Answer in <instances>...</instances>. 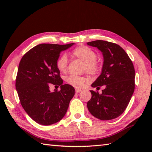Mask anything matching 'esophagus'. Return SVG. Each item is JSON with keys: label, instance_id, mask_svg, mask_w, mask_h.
<instances>
[{"label": "esophagus", "instance_id": "obj_1", "mask_svg": "<svg viewBox=\"0 0 152 152\" xmlns=\"http://www.w3.org/2000/svg\"><path fill=\"white\" fill-rule=\"evenodd\" d=\"M81 91H82L81 89H76V93H80Z\"/></svg>", "mask_w": 152, "mask_h": 152}]
</instances>
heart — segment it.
<instances>
[{"label": "heart", "mask_w": 152, "mask_h": 152, "mask_svg": "<svg viewBox=\"0 0 152 152\" xmlns=\"http://www.w3.org/2000/svg\"><path fill=\"white\" fill-rule=\"evenodd\" d=\"M73 55L76 57L81 59L85 63L84 70L91 74H96L100 70V64L95 59L96 53L91 48L87 46H79L73 51ZM69 60L66 54L64 53L58 58L56 62L57 69L62 72L67 70ZM87 79L85 77L70 75L66 78L67 83L70 86L77 88H82L86 85Z\"/></svg>", "instance_id": "obj_1"}]
</instances>
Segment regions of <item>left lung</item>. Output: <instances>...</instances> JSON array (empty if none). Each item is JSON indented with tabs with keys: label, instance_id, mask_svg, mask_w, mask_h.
I'll list each match as a JSON object with an SVG mask.
<instances>
[{
	"label": "left lung",
	"instance_id": "left-lung-1",
	"mask_svg": "<svg viewBox=\"0 0 152 152\" xmlns=\"http://www.w3.org/2000/svg\"><path fill=\"white\" fill-rule=\"evenodd\" d=\"M87 44L97 48L104 60L101 74L91 87L104 88L101 94L90 91L91 98L87 106L89 112L101 120L115 119L125 111L133 94L135 72L133 62L125 50L116 44L95 40Z\"/></svg>",
	"mask_w": 152,
	"mask_h": 152
}]
</instances>
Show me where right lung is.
I'll return each instance as SVG.
<instances>
[{"mask_svg":"<svg viewBox=\"0 0 152 152\" xmlns=\"http://www.w3.org/2000/svg\"><path fill=\"white\" fill-rule=\"evenodd\" d=\"M74 44L37 45L19 63L15 88L20 102L27 114L40 125H52L62 119L75 94L72 86L63 84L56 65L61 51ZM51 84L60 85V91L51 92Z\"/></svg>","mask_w":152,"mask_h":152,"instance_id":"right-lung-1","label":"right lung"}]
</instances>
